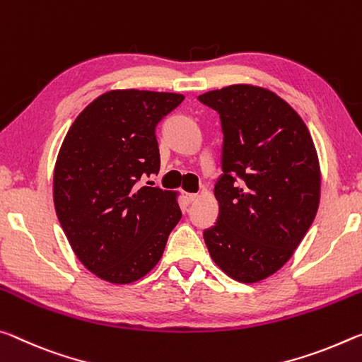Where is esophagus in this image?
I'll return each instance as SVG.
<instances>
[{"label":"esophagus","instance_id":"1","mask_svg":"<svg viewBox=\"0 0 362 362\" xmlns=\"http://www.w3.org/2000/svg\"><path fill=\"white\" fill-rule=\"evenodd\" d=\"M185 199L187 200L189 204H191V202H195V200L199 199V194H191V192H186V194H185Z\"/></svg>","mask_w":362,"mask_h":362}]
</instances>
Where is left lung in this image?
Masks as SVG:
<instances>
[{
  "instance_id": "8db88e82",
  "label": "left lung",
  "mask_w": 362,
  "mask_h": 362,
  "mask_svg": "<svg viewBox=\"0 0 362 362\" xmlns=\"http://www.w3.org/2000/svg\"><path fill=\"white\" fill-rule=\"evenodd\" d=\"M199 100L218 112L223 132L220 213L204 240L233 279L263 281L288 262L316 216L315 144L297 112L264 88L233 85Z\"/></svg>"
}]
</instances>
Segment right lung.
I'll return each instance as SVG.
<instances>
[{
	"label": "right lung",
	"mask_w": 362,
	"mask_h": 362,
	"mask_svg": "<svg viewBox=\"0 0 362 362\" xmlns=\"http://www.w3.org/2000/svg\"><path fill=\"white\" fill-rule=\"evenodd\" d=\"M182 100L176 93H104L65 134L54 168L56 213L76 258L100 279L146 276L181 220L175 192L138 182L158 173L156 128Z\"/></svg>",
	"instance_id": "obj_1"
}]
</instances>
